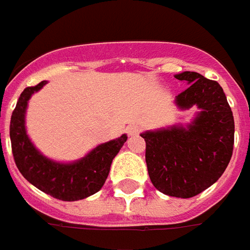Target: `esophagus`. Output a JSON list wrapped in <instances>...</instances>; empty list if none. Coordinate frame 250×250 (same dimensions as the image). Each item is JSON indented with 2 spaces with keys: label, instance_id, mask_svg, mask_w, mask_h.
Returning <instances> with one entry per match:
<instances>
[{
  "label": "esophagus",
  "instance_id": "1",
  "mask_svg": "<svg viewBox=\"0 0 250 250\" xmlns=\"http://www.w3.org/2000/svg\"><path fill=\"white\" fill-rule=\"evenodd\" d=\"M128 134L129 136H134V134H139L140 130H141V128H140L139 125H130V126H128Z\"/></svg>",
  "mask_w": 250,
  "mask_h": 250
}]
</instances>
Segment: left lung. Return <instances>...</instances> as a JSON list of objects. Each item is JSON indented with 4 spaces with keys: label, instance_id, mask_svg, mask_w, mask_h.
<instances>
[{
    "label": "left lung",
    "instance_id": "obj_1",
    "mask_svg": "<svg viewBox=\"0 0 250 250\" xmlns=\"http://www.w3.org/2000/svg\"><path fill=\"white\" fill-rule=\"evenodd\" d=\"M188 84L176 97L182 109H201L188 128L173 126L141 134L150 182L169 196L191 198L218 180L229 164L234 145V118L218 82L201 74L175 75Z\"/></svg>",
    "mask_w": 250,
    "mask_h": 250
}]
</instances>
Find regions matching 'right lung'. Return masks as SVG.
Here are the masks:
<instances>
[{"mask_svg":"<svg viewBox=\"0 0 250 250\" xmlns=\"http://www.w3.org/2000/svg\"><path fill=\"white\" fill-rule=\"evenodd\" d=\"M45 82L29 86L21 93L10 118L12 153L19 171L36 188L59 201L74 202L84 199L102 188L110 171L113 159L120 152L128 136L101 144L82 160L72 164H60L48 160L28 139L24 116L31 95L43 87Z\"/></svg>","mask_w":250,"mask_h":250,"instance_id":"1","label":"right lung"}]
</instances>
